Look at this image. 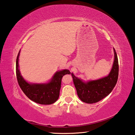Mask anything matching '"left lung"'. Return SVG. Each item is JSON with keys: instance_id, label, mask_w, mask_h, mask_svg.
<instances>
[{"instance_id": "obj_1", "label": "left lung", "mask_w": 135, "mask_h": 135, "mask_svg": "<svg viewBox=\"0 0 135 135\" xmlns=\"http://www.w3.org/2000/svg\"><path fill=\"white\" fill-rule=\"evenodd\" d=\"M113 50L114 60L107 76L85 82L71 73L77 95L83 102L90 104L97 103L109 95L114 88L118 80L119 66L117 53L114 48Z\"/></svg>"}]
</instances>
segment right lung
I'll return each mask as SVG.
<instances>
[{
  "mask_svg": "<svg viewBox=\"0 0 135 135\" xmlns=\"http://www.w3.org/2000/svg\"><path fill=\"white\" fill-rule=\"evenodd\" d=\"M20 51L16 60V75L18 84L23 93L31 100L41 104H51L58 99L62 77L71 73L68 69L57 71L49 83H29L20 73L18 60Z\"/></svg>",
  "mask_w": 135,
  "mask_h": 135,
  "instance_id": "1",
  "label": "right lung"
}]
</instances>
